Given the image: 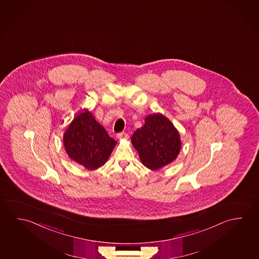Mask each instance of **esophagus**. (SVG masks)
<instances>
[{
	"label": "esophagus",
	"instance_id": "1",
	"mask_svg": "<svg viewBox=\"0 0 259 259\" xmlns=\"http://www.w3.org/2000/svg\"><path fill=\"white\" fill-rule=\"evenodd\" d=\"M116 137L118 140H127L128 139V134L126 132H120V133H118Z\"/></svg>",
	"mask_w": 259,
	"mask_h": 259
}]
</instances>
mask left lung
<instances>
[{
  "instance_id": "obj_1",
  "label": "left lung",
  "mask_w": 259,
  "mask_h": 259,
  "mask_svg": "<svg viewBox=\"0 0 259 259\" xmlns=\"http://www.w3.org/2000/svg\"><path fill=\"white\" fill-rule=\"evenodd\" d=\"M132 142L142 164L152 170L174 161L181 148L180 133L160 113L147 116L144 126L132 135Z\"/></svg>"
}]
</instances>
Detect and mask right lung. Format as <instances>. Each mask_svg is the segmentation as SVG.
I'll list each match as a JSON object with an SVG mask.
<instances>
[{
	"instance_id": "obj_1",
	"label": "right lung",
	"mask_w": 259,
	"mask_h": 259,
	"mask_svg": "<svg viewBox=\"0 0 259 259\" xmlns=\"http://www.w3.org/2000/svg\"><path fill=\"white\" fill-rule=\"evenodd\" d=\"M66 152L75 162L93 170L105 164L117 141L87 110L79 112L63 134Z\"/></svg>"
}]
</instances>
